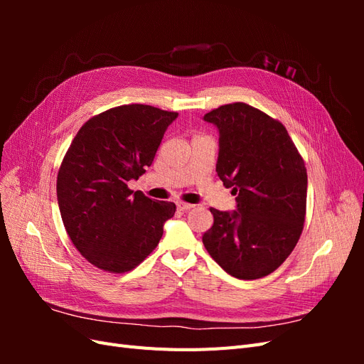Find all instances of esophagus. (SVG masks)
Wrapping results in <instances>:
<instances>
[{
	"label": "esophagus",
	"instance_id": "1",
	"mask_svg": "<svg viewBox=\"0 0 364 364\" xmlns=\"http://www.w3.org/2000/svg\"><path fill=\"white\" fill-rule=\"evenodd\" d=\"M176 206H178L179 211H188V209H191L194 205H191V203H185V202H178V203H176Z\"/></svg>",
	"mask_w": 364,
	"mask_h": 364
}]
</instances>
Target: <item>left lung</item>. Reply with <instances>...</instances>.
Returning a JSON list of instances; mask_svg holds the SVG:
<instances>
[{
    "mask_svg": "<svg viewBox=\"0 0 364 364\" xmlns=\"http://www.w3.org/2000/svg\"><path fill=\"white\" fill-rule=\"evenodd\" d=\"M203 119L218 130L215 171L237 196L234 211L211 208L202 237L230 277L258 279L277 270L299 240L306 209V168L279 121L246 103L220 106Z\"/></svg>",
    "mask_w": 364,
    "mask_h": 364,
    "instance_id": "8db88e82",
    "label": "left lung"
}]
</instances>
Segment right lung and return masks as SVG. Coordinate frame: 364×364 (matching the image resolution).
I'll return each instance as SVG.
<instances>
[{
    "label": "right lung",
    "mask_w": 364,
    "mask_h": 364,
    "mask_svg": "<svg viewBox=\"0 0 364 364\" xmlns=\"http://www.w3.org/2000/svg\"><path fill=\"white\" fill-rule=\"evenodd\" d=\"M178 115L118 106L87 119L73 139L58 174V203L73 245L95 267L129 272L158 246L176 205L130 191L127 183L150 167Z\"/></svg>",
    "instance_id": "1"
}]
</instances>
